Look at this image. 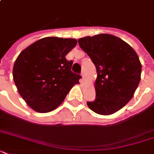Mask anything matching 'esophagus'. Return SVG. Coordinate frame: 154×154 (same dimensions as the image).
I'll list each match as a JSON object with an SVG mask.
<instances>
[{
  "mask_svg": "<svg viewBox=\"0 0 154 154\" xmlns=\"http://www.w3.org/2000/svg\"><path fill=\"white\" fill-rule=\"evenodd\" d=\"M82 79L85 80V71H82Z\"/></svg>",
  "mask_w": 154,
  "mask_h": 154,
  "instance_id": "esophagus-1",
  "label": "esophagus"
}]
</instances>
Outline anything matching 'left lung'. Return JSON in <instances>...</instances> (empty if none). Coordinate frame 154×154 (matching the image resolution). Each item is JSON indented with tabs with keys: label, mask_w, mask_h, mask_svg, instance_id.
<instances>
[{
	"label": "left lung",
	"mask_w": 154,
	"mask_h": 154,
	"mask_svg": "<svg viewBox=\"0 0 154 154\" xmlns=\"http://www.w3.org/2000/svg\"><path fill=\"white\" fill-rule=\"evenodd\" d=\"M78 43L91 58L97 73L96 99L87 105L101 115L117 112L131 100L141 81L138 56L128 43L107 33L82 37Z\"/></svg>",
	"instance_id": "8db88e82"
}]
</instances>
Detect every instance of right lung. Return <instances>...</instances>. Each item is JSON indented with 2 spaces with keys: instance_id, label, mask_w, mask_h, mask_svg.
<instances>
[{
  "instance_id": "1",
  "label": "right lung",
  "mask_w": 154,
  "mask_h": 154,
  "mask_svg": "<svg viewBox=\"0 0 154 154\" xmlns=\"http://www.w3.org/2000/svg\"><path fill=\"white\" fill-rule=\"evenodd\" d=\"M74 38L44 37L25 49L13 69L18 93L31 109L49 112L59 106L81 76L71 71L65 56L77 45Z\"/></svg>"
}]
</instances>
